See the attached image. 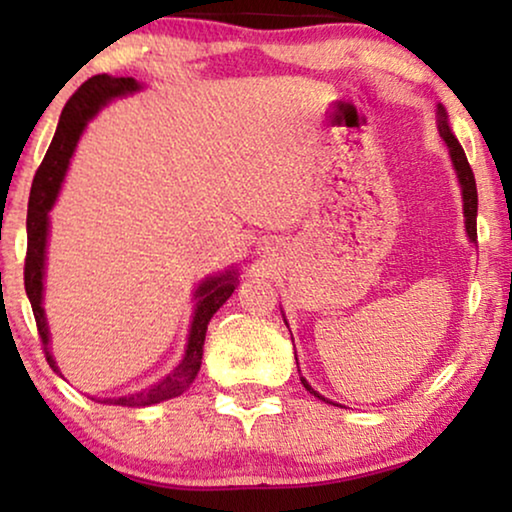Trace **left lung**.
I'll list each match as a JSON object with an SVG mask.
<instances>
[{"mask_svg":"<svg viewBox=\"0 0 512 512\" xmlns=\"http://www.w3.org/2000/svg\"><path fill=\"white\" fill-rule=\"evenodd\" d=\"M438 132H440V137H443V142L447 144V149H450L452 167H454V172H457V179H459V186H461L466 235H468V240H471V242H478V188H475V177H473L471 165H468V160H466V153H464V149H461V144L457 142V137H454V132L450 130V123H447V114H445L443 107H438ZM296 363H298V359H296ZM300 382H303V387L310 391V394L321 398V401L331 403L328 398L317 394V391L310 387V382H307L305 377H300Z\"/></svg>","mask_w":512,"mask_h":512,"instance_id":"8db88e82","label":"left lung"}]
</instances>
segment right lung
I'll return each instance as SVG.
<instances>
[{
  "label": "right lung",
  "mask_w": 512,
  "mask_h": 512,
  "mask_svg": "<svg viewBox=\"0 0 512 512\" xmlns=\"http://www.w3.org/2000/svg\"><path fill=\"white\" fill-rule=\"evenodd\" d=\"M142 90V83L132 79V76H109L97 74L88 79L76 93L69 97V102L62 109L58 130H55L53 142L48 146L44 163L39 165L37 174H34L32 191H30V205H27V256H25V291L32 303L34 319H37V328L44 342L46 361L55 373H60L58 363H55L51 349V333H48L46 312H44V277H46V247H48V228H51V212L58 193L65 181L69 160H72L76 144L86 130L90 118H95L97 111L107 107L111 100L123 95H132ZM235 268L219 275H209L198 284L193 293L195 307H193V321L188 328V342L184 359L179 366L170 370L163 380L151 384V387L132 391V394L118 396V398H93L97 403L104 405H125V408H146V405L167 401V398L181 396L191 387L195 375H198L202 363V347H205L207 324L214 317L216 310L233 296V291L240 284Z\"/></svg>",
  "instance_id": "right-lung-1"
}]
</instances>
